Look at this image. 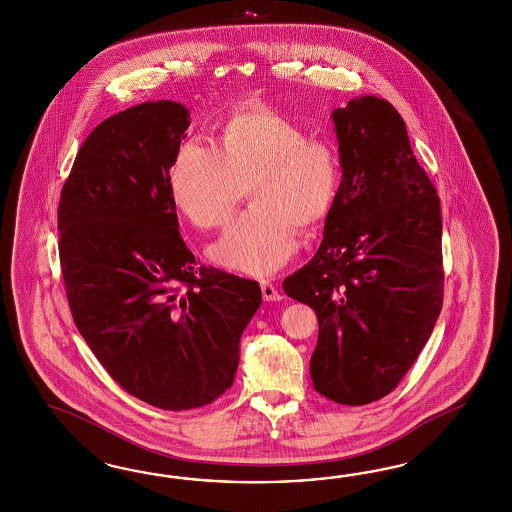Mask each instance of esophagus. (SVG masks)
I'll return each mask as SVG.
<instances>
[{"instance_id":"34e87169","label":"esophagus","mask_w":512,"mask_h":512,"mask_svg":"<svg viewBox=\"0 0 512 512\" xmlns=\"http://www.w3.org/2000/svg\"><path fill=\"white\" fill-rule=\"evenodd\" d=\"M261 291H263V298L266 302H276V300H281V295H279L276 285H274L272 281H268V279H263V281H261Z\"/></svg>"}]
</instances>
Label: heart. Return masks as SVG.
<instances>
[{
    "mask_svg": "<svg viewBox=\"0 0 512 512\" xmlns=\"http://www.w3.org/2000/svg\"><path fill=\"white\" fill-rule=\"evenodd\" d=\"M341 182L338 150L276 110L242 105L221 124L216 146L187 140L172 159L169 191L199 229L233 216L249 187L253 206L210 248L221 266L253 276L276 272L298 248L300 229L325 223Z\"/></svg>",
    "mask_w": 512,
    "mask_h": 512,
    "instance_id": "obj_1",
    "label": "heart"
}]
</instances>
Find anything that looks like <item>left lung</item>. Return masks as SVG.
<instances>
[{
	"label": "left lung",
	"mask_w": 512,
	"mask_h": 512,
	"mask_svg": "<svg viewBox=\"0 0 512 512\" xmlns=\"http://www.w3.org/2000/svg\"><path fill=\"white\" fill-rule=\"evenodd\" d=\"M341 182L310 263L283 291L315 310L313 388L366 405L398 387L443 306L441 208L400 112L362 95L332 112Z\"/></svg>",
	"instance_id": "left-lung-1"
}]
</instances>
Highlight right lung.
Returning a JSON list of instances; mask_svg holds the SVG:
<instances>
[{
    "label": "right lung",
    "mask_w": 512,
    "mask_h": 512,
    "mask_svg": "<svg viewBox=\"0 0 512 512\" xmlns=\"http://www.w3.org/2000/svg\"><path fill=\"white\" fill-rule=\"evenodd\" d=\"M189 110L146 101L97 125L58 206L60 264L75 325L110 377L165 411L231 388L257 281L201 266L169 191Z\"/></svg>",
    "instance_id": "obj_1"
}]
</instances>
